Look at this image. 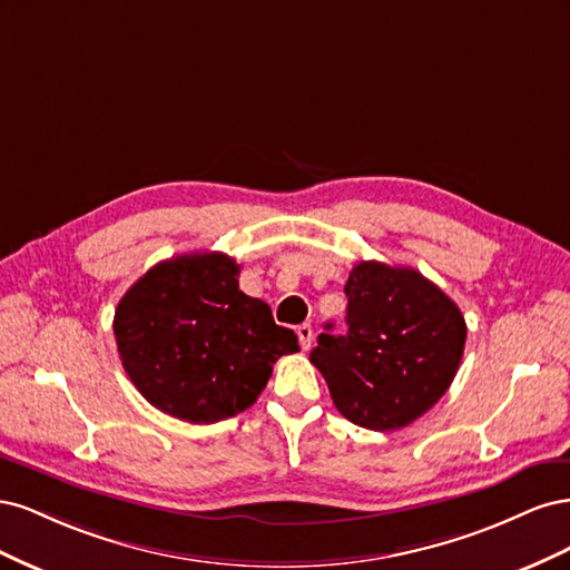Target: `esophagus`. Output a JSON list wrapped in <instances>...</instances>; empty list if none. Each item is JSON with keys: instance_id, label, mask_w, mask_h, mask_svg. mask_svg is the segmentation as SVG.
I'll return each mask as SVG.
<instances>
[{"instance_id": "esophagus-1", "label": "esophagus", "mask_w": 570, "mask_h": 570, "mask_svg": "<svg viewBox=\"0 0 570 570\" xmlns=\"http://www.w3.org/2000/svg\"><path fill=\"white\" fill-rule=\"evenodd\" d=\"M297 337H299V344H302L304 352L312 350V342H314V327H312V323L297 325Z\"/></svg>"}]
</instances>
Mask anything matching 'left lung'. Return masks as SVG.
<instances>
[{"instance_id":"left-lung-1","label":"left lung","mask_w":570,"mask_h":570,"mask_svg":"<svg viewBox=\"0 0 570 570\" xmlns=\"http://www.w3.org/2000/svg\"><path fill=\"white\" fill-rule=\"evenodd\" d=\"M347 333L325 325L312 352L333 404L354 425L400 430L450 390L465 321L459 306L419 271L361 262L344 285Z\"/></svg>"}]
</instances>
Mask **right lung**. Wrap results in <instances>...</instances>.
Instances as JSON below:
<instances>
[{"label":"right lung","instance_id":"1","mask_svg":"<svg viewBox=\"0 0 570 570\" xmlns=\"http://www.w3.org/2000/svg\"><path fill=\"white\" fill-rule=\"evenodd\" d=\"M220 252L166 258L116 306L118 356L132 385L168 416L216 423L249 409L273 364L299 352L271 306L247 297Z\"/></svg>","mask_w":570,"mask_h":570}]
</instances>
